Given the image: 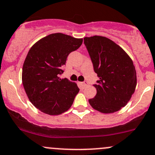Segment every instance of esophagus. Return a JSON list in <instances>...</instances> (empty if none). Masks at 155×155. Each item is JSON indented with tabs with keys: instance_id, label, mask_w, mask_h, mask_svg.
<instances>
[{
	"instance_id": "34e87169",
	"label": "esophagus",
	"mask_w": 155,
	"mask_h": 155,
	"mask_svg": "<svg viewBox=\"0 0 155 155\" xmlns=\"http://www.w3.org/2000/svg\"><path fill=\"white\" fill-rule=\"evenodd\" d=\"M80 84H81V86L82 87H87V85H88V83L87 82V81H84V82H81V83H80Z\"/></svg>"
}]
</instances>
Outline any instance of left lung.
Instances as JSON below:
<instances>
[{"mask_svg":"<svg viewBox=\"0 0 155 155\" xmlns=\"http://www.w3.org/2000/svg\"><path fill=\"white\" fill-rule=\"evenodd\" d=\"M84 43L98 80L94 84L96 95L89 99L100 113L118 111L130 100L137 85V75L132 59L118 44L107 37H84Z\"/></svg>","mask_w":155,"mask_h":155,"instance_id":"left-lung-1","label":"left lung"}]
</instances>
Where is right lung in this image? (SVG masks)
<instances>
[{"instance_id":"1","label":"right lung","mask_w":155,"mask_h":155,"mask_svg":"<svg viewBox=\"0 0 155 155\" xmlns=\"http://www.w3.org/2000/svg\"><path fill=\"white\" fill-rule=\"evenodd\" d=\"M78 39L55 33L35 42L24 61L22 82L32 104L43 113L58 115L68 110L79 89L76 83L59 74L68 54L82 44Z\"/></svg>"}]
</instances>
